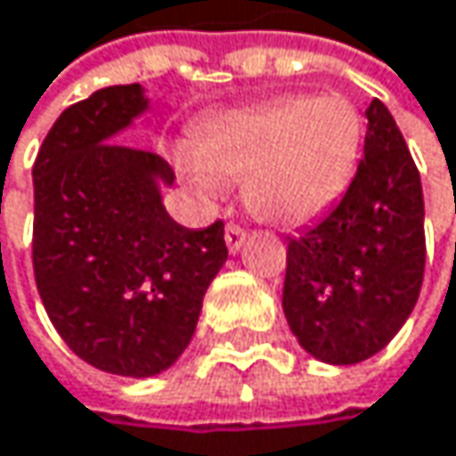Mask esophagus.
<instances>
[{
    "instance_id": "1",
    "label": "esophagus",
    "mask_w": 456,
    "mask_h": 456,
    "mask_svg": "<svg viewBox=\"0 0 456 456\" xmlns=\"http://www.w3.org/2000/svg\"><path fill=\"white\" fill-rule=\"evenodd\" d=\"M224 240H227L229 253H240L242 245H245V240H248V232L240 227V224H227V229H224Z\"/></svg>"
}]
</instances>
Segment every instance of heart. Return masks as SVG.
Returning <instances> with one entry per match:
<instances>
[{
    "label": "heart",
    "mask_w": 456,
    "mask_h": 456,
    "mask_svg": "<svg viewBox=\"0 0 456 456\" xmlns=\"http://www.w3.org/2000/svg\"><path fill=\"white\" fill-rule=\"evenodd\" d=\"M362 137L364 121L343 94H282L224 113L176 160L200 195L219 198L222 182H242L256 219L293 227L343 195Z\"/></svg>",
    "instance_id": "obj_1"
}]
</instances>
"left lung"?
Segmentation results:
<instances>
[{
	"mask_svg": "<svg viewBox=\"0 0 456 456\" xmlns=\"http://www.w3.org/2000/svg\"><path fill=\"white\" fill-rule=\"evenodd\" d=\"M425 272L419 171L394 116L367 108L364 158L340 203L288 240L285 319L319 362L359 364L410 319Z\"/></svg>",
	"mask_w": 456,
	"mask_h": 456,
	"instance_id": "8db88e82",
	"label": "left lung"
}]
</instances>
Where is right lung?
Instances as JSON below:
<instances>
[{
    "instance_id": "obj_1",
    "label": "right lung",
    "mask_w": 456,
    "mask_h": 456,
    "mask_svg": "<svg viewBox=\"0 0 456 456\" xmlns=\"http://www.w3.org/2000/svg\"><path fill=\"white\" fill-rule=\"evenodd\" d=\"M139 84L60 113L34 163V274L46 314L86 364L152 378L190 346L227 261L224 224H176L160 198L171 166L116 144L147 110Z\"/></svg>"
}]
</instances>
